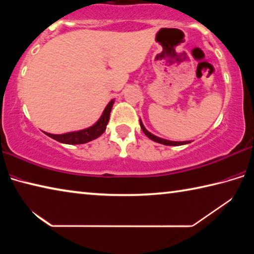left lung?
Listing matches in <instances>:
<instances>
[{"instance_id": "1", "label": "left lung", "mask_w": 254, "mask_h": 254, "mask_svg": "<svg viewBox=\"0 0 254 254\" xmlns=\"http://www.w3.org/2000/svg\"><path fill=\"white\" fill-rule=\"evenodd\" d=\"M140 127L142 128V131L145 135H147L149 139H151L154 142H158V143H161V144H165V145H183V144H187V143H190V141H182V142H178V141H169V140H166V139H162V137H159L157 135L152 134L151 132H149L147 128L144 127L142 121L140 120Z\"/></svg>"}]
</instances>
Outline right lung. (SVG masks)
<instances>
[{
  "label": "right lung",
  "instance_id": "right-lung-1",
  "mask_svg": "<svg viewBox=\"0 0 254 254\" xmlns=\"http://www.w3.org/2000/svg\"><path fill=\"white\" fill-rule=\"evenodd\" d=\"M113 104H114V100H112L109 104L106 105L104 111H103V113L101 115V118L98 119V121L95 124H93L92 127L83 128V130H79V131L63 133V134H53V133H47V132L45 133L48 136H50L51 139H54L62 143H66V144L87 143L89 141L97 139L98 136L102 135L103 133L105 132Z\"/></svg>",
  "mask_w": 254,
  "mask_h": 254
}]
</instances>
